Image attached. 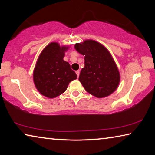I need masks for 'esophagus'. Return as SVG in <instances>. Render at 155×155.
Wrapping results in <instances>:
<instances>
[{"label":"esophagus","mask_w":155,"mask_h":155,"mask_svg":"<svg viewBox=\"0 0 155 155\" xmlns=\"http://www.w3.org/2000/svg\"><path fill=\"white\" fill-rule=\"evenodd\" d=\"M76 74H77V77H78V78L79 77V74H80V72H79V70H77V71H76Z\"/></svg>","instance_id":"1"}]
</instances>
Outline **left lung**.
Returning <instances> with one entry per match:
<instances>
[{
    "instance_id": "obj_1",
    "label": "left lung",
    "mask_w": 155,
    "mask_h": 155,
    "mask_svg": "<svg viewBox=\"0 0 155 155\" xmlns=\"http://www.w3.org/2000/svg\"><path fill=\"white\" fill-rule=\"evenodd\" d=\"M74 48L85 55V67L78 78L85 90L98 98L108 96L116 90L120 75L108 50L92 40L76 44Z\"/></svg>"
}]
</instances>
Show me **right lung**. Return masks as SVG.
Returning <instances> with one entry per match:
<instances>
[{"label": "right lung", "instance_id": "1", "mask_svg": "<svg viewBox=\"0 0 155 155\" xmlns=\"http://www.w3.org/2000/svg\"><path fill=\"white\" fill-rule=\"evenodd\" d=\"M69 47L57 42L47 45L39 56L33 71L37 90L43 96L54 98L66 90L69 83L77 76L69 63L65 61V52Z\"/></svg>", "mask_w": 155, "mask_h": 155}]
</instances>
